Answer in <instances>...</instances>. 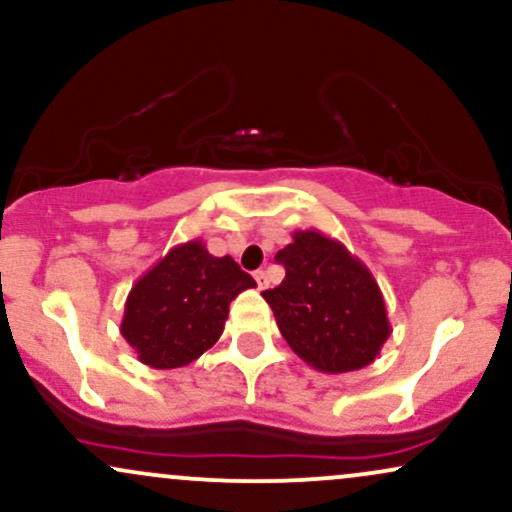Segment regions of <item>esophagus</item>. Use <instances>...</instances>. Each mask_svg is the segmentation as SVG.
Returning <instances> with one entry per match:
<instances>
[{
	"mask_svg": "<svg viewBox=\"0 0 512 512\" xmlns=\"http://www.w3.org/2000/svg\"><path fill=\"white\" fill-rule=\"evenodd\" d=\"M255 281H257V289L264 291L269 286V279H267V272L264 269H257L255 272Z\"/></svg>",
	"mask_w": 512,
	"mask_h": 512,
	"instance_id": "esophagus-1",
	"label": "esophagus"
}]
</instances>
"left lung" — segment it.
Returning a JSON list of instances; mask_svg holds the SVG:
<instances>
[{"label": "left lung", "mask_w": 512, "mask_h": 512, "mask_svg": "<svg viewBox=\"0 0 512 512\" xmlns=\"http://www.w3.org/2000/svg\"><path fill=\"white\" fill-rule=\"evenodd\" d=\"M276 262L284 264V281L262 296L279 332L308 366L337 375L378 358L390 320L366 264L320 231L293 233Z\"/></svg>", "instance_id": "obj_1"}]
</instances>
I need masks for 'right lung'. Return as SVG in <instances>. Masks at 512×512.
I'll return each instance as SVG.
<instances>
[{
  "instance_id": "obj_1",
  "label": "right lung",
  "mask_w": 512,
  "mask_h": 512,
  "mask_svg": "<svg viewBox=\"0 0 512 512\" xmlns=\"http://www.w3.org/2000/svg\"><path fill=\"white\" fill-rule=\"evenodd\" d=\"M255 286L233 257H214L202 240H187L139 276L120 332L144 366L182 368L219 342L228 305Z\"/></svg>"
}]
</instances>
